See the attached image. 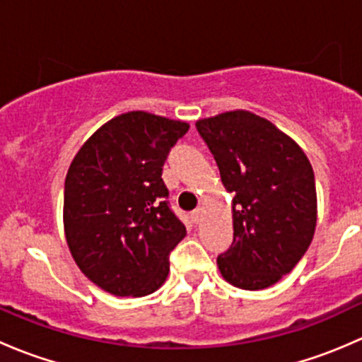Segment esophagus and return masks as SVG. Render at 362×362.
Here are the masks:
<instances>
[{"label":"esophagus","mask_w":362,"mask_h":362,"mask_svg":"<svg viewBox=\"0 0 362 362\" xmlns=\"http://www.w3.org/2000/svg\"><path fill=\"white\" fill-rule=\"evenodd\" d=\"M191 218L194 224H199L202 222V208H196V210L191 211Z\"/></svg>","instance_id":"obj_1"}]
</instances>
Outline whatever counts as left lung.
I'll use <instances>...</instances> for the list:
<instances>
[{
	"mask_svg": "<svg viewBox=\"0 0 362 362\" xmlns=\"http://www.w3.org/2000/svg\"><path fill=\"white\" fill-rule=\"evenodd\" d=\"M196 129L235 196V238L217 257L218 269L240 289H266L287 275L312 243V164L294 140L255 113L226 112L198 120Z\"/></svg>",
	"mask_w": 362,
	"mask_h": 362,
	"instance_id": "1",
	"label": "left lung"
}]
</instances>
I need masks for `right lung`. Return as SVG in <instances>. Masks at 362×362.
<instances>
[{
	"label": "right lung",
	"instance_id": "add662e5",
	"mask_svg": "<svg viewBox=\"0 0 362 362\" xmlns=\"http://www.w3.org/2000/svg\"><path fill=\"white\" fill-rule=\"evenodd\" d=\"M189 124L127 112L86 141L64 182V233L83 275L115 296H147L185 236L163 166Z\"/></svg>",
	"mask_w": 362,
	"mask_h": 362
}]
</instances>
